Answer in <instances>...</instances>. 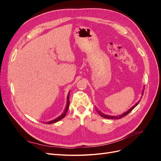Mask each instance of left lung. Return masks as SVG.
I'll return each instance as SVG.
<instances>
[{
  "instance_id": "left-lung-1",
  "label": "left lung",
  "mask_w": 161,
  "mask_h": 161,
  "mask_svg": "<svg viewBox=\"0 0 161 161\" xmlns=\"http://www.w3.org/2000/svg\"><path fill=\"white\" fill-rule=\"evenodd\" d=\"M142 95H143V92H142ZM140 100H139L137 103H136V104H135V105H134V106H132L131 107V108L130 109H128L127 111L126 112H125V113H124L123 114H121V115H119V116H111V115H105V114H103V113H101V112L100 111H99V110H97V111L98 112V114L101 116V117H103V118H107V119H121V118H123V117H124V116H125L126 115H128L130 111H132V109H134L136 106L138 105V104L140 103Z\"/></svg>"
}]
</instances>
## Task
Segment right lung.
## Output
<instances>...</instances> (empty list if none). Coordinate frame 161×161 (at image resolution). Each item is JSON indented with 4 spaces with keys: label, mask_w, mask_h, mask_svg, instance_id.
I'll list each match as a JSON object with an SVG mask.
<instances>
[{
    "label": "right lung",
    "mask_w": 161,
    "mask_h": 161,
    "mask_svg": "<svg viewBox=\"0 0 161 161\" xmlns=\"http://www.w3.org/2000/svg\"><path fill=\"white\" fill-rule=\"evenodd\" d=\"M69 95H70V92H69V95H68V97H67V103H66V108L64 111V112L61 114V115H60L58 118H57L56 119H53L52 121H48V122H46V124H53V123H55V122H57V121H60V119H62V118H64L66 113H67V111L68 109H69V103H70V101H69Z\"/></svg>",
    "instance_id": "right-lung-1"
}]
</instances>
